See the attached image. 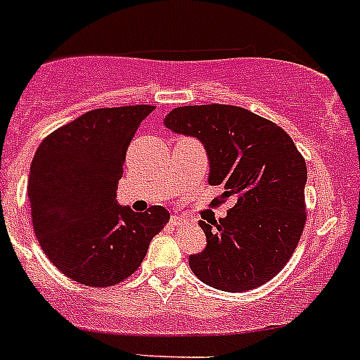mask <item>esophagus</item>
<instances>
[{"label": "esophagus", "instance_id": "esophagus-1", "mask_svg": "<svg viewBox=\"0 0 360 360\" xmlns=\"http://www.w3.org/2000/svg\"><path fill=\"white\" fill-rule=\"evenodd\" d=\"M184 224H186V218H182V216H173V218H171V225H173V227H180V225Z\"/></svg>", "mask_w": 360, "mask_h": 360}]
</instances>
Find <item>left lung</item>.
<instances>
[{"label":"left lung","mask_w":360,"mask_h":360,"mask_svg":"<svg viewBox=\"0 0 360 360\" xmlns=\"http://www.w3.org/2000/svg\"><path fill=\"white\" fill-rule=\"evenodd\" d=\"M164 124L203 144L209 184L224 187L214 202L234 198L225 218L200 221L207 245L189 256L191 270L225 292L265 285L287 265L307 221L303 155L278 124L240 106L174 108Z\"/></svg>","instance_id":"left-lung-1"}]
</instances>
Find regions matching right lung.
Returning a JSON list of instances; mask_svg holds the SVG:
<instances>
[{"label": "right lung", "mask_w": 360, "mask_h": 360, "mask_svg": "<svg viewBox=\"0 0 360 360\" xmlns=\"http://www.w3.org/2000/svg\"><path fill=\"white\" fill-rule=\"evenodd\" d=\"M153 110L139 104L86 111L50 133L34 155L28 202L36 238L66 278L86 287L128 279L169 221L162 205L133 212L117 203L128 146Z\"/></svg>", "instance_id": "1"}]
</instances>
